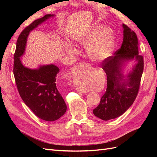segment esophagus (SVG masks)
I'll return each mask as SVG.
<instances>
[{
  "mask_svg": "<svg viewBox=\"0 0 157 157\" xmlns=\"http://www.w3.org/2000/svg\"><path fill=\"white\" fill-rule=\"evenodd\" d=\"M84 67H91V65H90L88 63H80V64L76 66L75 69H76V70L78 71L80 69H82ZM78 92H80V93H86V92L84 91V90H82L81 89H78Z\"/></svg>",
  "mask_w": 157,
  "mask_h": 157,
  "instance_id": "34e87169",
  "label": "esophagus"
}]
</instances>
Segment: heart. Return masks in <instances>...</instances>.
Instances as JSON below:
<instances>
[{
	"instance_id": "obj_1",
	"label": "heart",
	"mask_w": 157,
	"mask_h": 157,
	"mask_svg": "<svg viewBox=\"0 0 157 157\" xmlns=\"http://www.w3.org/2000/svg\"><path fill=\"white\" fill-rule=\"evenodd\" d=\"M77 41L83 45H88L86 52L90 59L100 61L111 54L114 44V36L111 29L107 28L102 29L101 27H97L84 36L77 39ZM65 50L70 54H75L77 52V48L71 45L66 47ZM78 84L81 86V82Z\"/></svg>"
}]
</instances>
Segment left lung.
<instances>
[{"mask_svg":"<svg viewBox=\"0 0 157 157\" xmlns=\"http://www.w3.org/2000/svg\"><path fill=\"white\" fill-rule=\"evenodd\" d=\"M123 42L121 48L103 61L102 69L107 75V89L99 105L93 110L103 121L116 118L124 114L135 101L144 71V58L139 55L136 33L122 25ZM135 59L137 63L126 78L122 73L124 63Z\"/></svg>","mask_w":157,"mask_h":157,"instance_id":"obj_1","label":"left lung"}]
</instances>
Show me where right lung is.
<instances>
[{
	"label": "right lung",
	"instance_id": "1",
	"mask_svg": "<svg viewBox=\"0 0 157 157\" xmlns=\"http://www.w3.org/2000/svg\"><path fill=\"white\" fill-rule=\"evenodd\" d=\"M54 16V14H46L22 31L16 42L13 69L18 92L23 102L36 117L50 122L59 119L67 110V105L56 85L59 69L53 64L42 65L36 69L27 68L22 64L21 56L25 52L29 33Z\"/></svg>",
	"mask_w": 157,
	"mask_h": 157
}]
</instances>
